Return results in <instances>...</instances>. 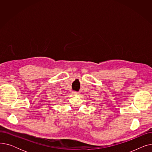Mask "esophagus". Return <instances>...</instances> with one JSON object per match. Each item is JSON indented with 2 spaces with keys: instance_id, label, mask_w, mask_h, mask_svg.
I'll use <instances>...</instances> for the list:
<instances>
[{
  "instance_id": "obj_1",
  "label": "esophagus",
  "mask_w": 152,
  "mask_h": 152,
  "mask_svg": "<svg viewBox=\"0 0 152 152\" xmlns=\"http://www.w3.org/2000/svg\"><path fill=\"white\" fill-rule=\"evenodd\" d=\"M73 94L74 95H77L78 93H77V92H73Z\"/></svg>"
}]
</instances>
